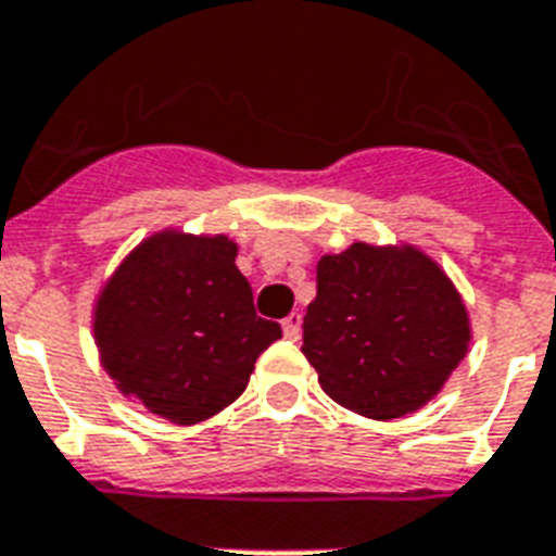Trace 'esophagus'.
<instances>
[{
	"mask_svg": "<svg viewBox=\"0 0 556 556\" xmlns=\"http://www.w3.org/2000/svg\"><path fill=\"white\" fill-rule=\"evenodd\" d=\"M282 331H286L288 340H300V333H302V314H300V311H293V314H288V317L282 319Z\"/></svg>",
	"mask_w": 556,
	"mask_h": 556,
	"instance_id": "34e87169",
	"label": "esophagus"
}]
</instances>
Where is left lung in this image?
<instances>
[{
    "label": "left lung",
    "mask_w": 556,
    "mask_h": 556,
    "mask_svg": "<svg viewBox=\"0 0 556 556\" xmlns=\"http://www.w3.org/2000/svg\"><path fill=\"white\" fill-rule=\"evenodd\" d=\"M468 340L457 288L417 248L354 242L319 260L302 354L333 403L371 419L405 417L440 394Z\"/></svg>",
    "instance_id": "8db88e82"
}]
</instances>
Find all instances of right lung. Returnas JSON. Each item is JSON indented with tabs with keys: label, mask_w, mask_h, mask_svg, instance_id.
Instances as JSON below:
<instances>
[{
	"label": "right lung",
	"mask_w": 556,
	"mask_h": 556,
	"mask_svg": "<svg viewBox=\"0 0 556 556\" xmlns=\"http://www.w3.org/2000/svg\"><path fill=\"white\" fill-rule=\"evenodd\" d=\"M228 237L146 239L102 288L93 314L102 365L122 394L191 426L231 405L256 356L282 337L256 317Z\"/></svg>",
	"instance_id": "obj_1"
}]
</instances>
